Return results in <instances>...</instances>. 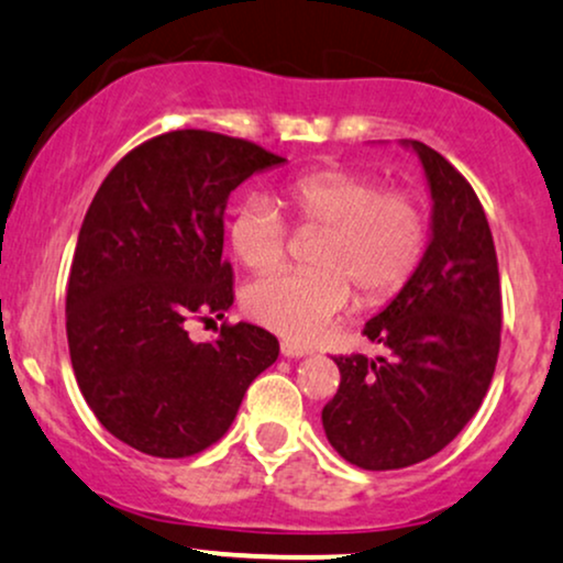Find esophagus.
Segmentation results:
<instances>
[{
  "mask_svg": "<svg viewBox=\"0 0 563 563\" xmlns=\"http://www.w3.org/2000/svg\"><path fill=\"white\" fill-rule=\"evenodd\" d=\"M280 354L288 356V358H299V356H309L311 349L299 346V343H294V341H283L280 343Z\"/></svg>",
  "mask_w": 563,
  "mask_h": 563,
  "instance_id": "esophagus-1",
  "label": "esophagus"
}]
</instances>
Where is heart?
Returning <instances> with one entry per match:
<instances>
[{"label": "heart", "instance_id": "b5f03b06", "mask_svg": "<svg viewBox=\"0 0 563 563\" xmlns=\"http://www.w3.org/2000/svg\"><path fill=\"white\" fill-rule=\"evenodd\" d=\"M299 225L324 228L307 273H275L246 290L256 322L290 341H314L362 299L377 303L401 290L424 260L430 217L422 199L404 188H383L369 173L314 170L283 188ZM243 267L267 273L288 254V225L262 196L239 205L228 225Z\"/></svg>", "mask_w": 563, "mask_h": 563}]
</instances>
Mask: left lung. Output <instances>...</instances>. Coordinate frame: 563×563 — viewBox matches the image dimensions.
<instances>
[{
    "mask_svg": "<svg viewBox=\"0 0 563 563\" xmlns=\"http://www.w3.org/2000/svg\"><path fill=\"white\" fill-rule=\"evenodd\" d=\"M430 243L411 280L364 324L388 356H335L341 385L322 409L330 445L362 470H404L443 451L475 417L500 349V280L477 194L422 141Z\"/></svg>",
    "mask_w": 563,
    "mask_h": 563,
    "instance_id": "8db88e82",
    "label": "left lung"
}]
</instances>
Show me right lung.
<instances>
[{
	"label": "right lung",
	"instance_id": "obj_1",
	"mask_svg": "<svg viewBox=\"0 0 563 563\" xmlns=\"http://www.w3.org/2000/svg\"><path fill=\"white\" fill-rule=\"evenodd\" d=\"M283 162L252 141L170 131L128 152L93 196L67 280V346L86 404L131 449H209L280 354L256 324H222L212 343H194L186 324L233 307L228 196Z\"/></svg>",
	"mask_w": 563,
	"mask_h": 563
}]
</instances>
